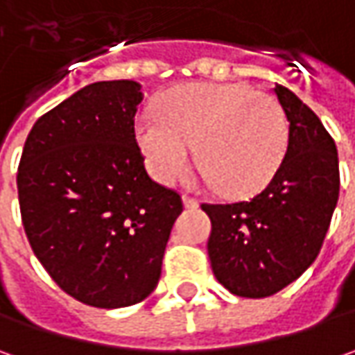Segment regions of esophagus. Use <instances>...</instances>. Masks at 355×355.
Wrapping results in <instances>:
<instances>
[{
  "mask_svg": "<svg viewBox=\"0 0 355 355\" xmlns=\"http://www.w3.org/2000/svg\"><path fill=\"white\" fill-rule=\"evenodd\" d=\"M184 205L187 209H196L199 205V201L196 198H189V196H184Z\"/></svg>",
  "mask_w": 355,
  "mask_h": 355,
  "instance_id": "esophagus-1",
  "label": "esophagus"
}]
</instances>
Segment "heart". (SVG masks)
<instances>
[{"label": "heart", "mask_w": 355, "mask_h": 355, "mask_svg": "<svg viewBox=\"0 0 355 355\" xmlns=\"http://www.w3.org/2000/svg\"><path fill=\"white\" fill-rule=\"evenodd\" d=\"M146 164L162 184L191 166L193 146L207 182L233 198L261 191L288 148V122L277 98L241 83H193L166 92L157 114L134 124Z\"/></svg>", "instance_id": "heart-1"}]
</instances>
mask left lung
<instances>
[{
	"instance_id": "obj_1",
	"label": "left lung",
	"mask_w": 355,
	"mask_h": 355,
	"mask_svg": "<svg viewBox=\"0 0 355 355\" xmlns=\"http://www.w3.org/2000/svg\"><path fill=\"white\" fill-rule=\"evenodd\" d=\"M288 120V148L277 175L249 201L209 205L207 252L215 279L243 298L279 293L312 265L340 196L332 136L286 87H275Z\"/></svg>"
}]
</instances>
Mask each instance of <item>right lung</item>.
<instances>
[{
	"mask_svg": "<svg viewBox=\"0 0 355 355\" xmlns=\"http://www.w3.org/2000/svg\"><path fill=\"white\" fill-rule=\"evenodd\" d=\"M136 80L80 89L39 118L19 170L21 221L39 263L62 291L94 308L154 293L180 193L144 168L134 134Z\"/></svg>",
	"mask_w": 355,
	"mask_h": 355,
	"instance_id": "add662e5",
	"label": "right lung"
}]
</instances>
